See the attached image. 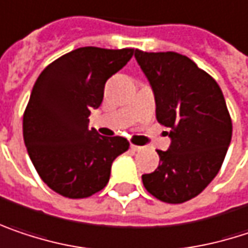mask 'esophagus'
<instances>
[{"label": "esophagus", "mask_w": 248, "mask_h": 248, "mask_svg": "<svg viewBox=\"0 0 248 248\" xmlns=\"http://www.w3.org/2000/svg\"><path fill=\"white\" fill-rule=\"evenodd\" d=\"M130 149H132L133 152H139V150H142V146H138V145H133V143H130Z\"/></svg>", "instance_id": "34e87169"}]
</instances>
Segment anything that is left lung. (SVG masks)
Wrapping results in <instances>:
<instances>
[{
    "mask_svg": "<svg viewBox=\"0 0 248 248\" xmlns=\"http://www.w3.org/2000/svg\"><path fill=\"white\" fill-rule=\"evenodd\" d=\"M149 79L157 122L170 127V147L157 150V169L142 176L160 202L179 204L204 190L223 165L233 124L218 83L177 52L135 51Z\"/></svg>",
    "mask_w": 248,
    "mask_h": 248,
    "instance_id": "obj_1",
    "label": "left lung"
}]
</instances>
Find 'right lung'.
Listing matches in <instances>:
<instances>
[{
	"label": "right lung",
	"mask_w": 248,
	"mask_h": 248,
	"mask_svg": "<svg viewBox=\"0 0 248 248\" xmlns=\"http://www.w3.org/2000/svg\"><path fill=\"white\" fill-rule=\"evenodd\" d=\"M133 48L83 46L49 63L35 82L24 112L22 135L39 177L68 199H85L109 182L113 160L129 149L122 136L89 129L106 80L133 57Z\"/></svg>",
	"instance_id": "obj_1"
}]
</instances>
